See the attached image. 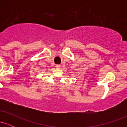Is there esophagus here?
I'll return each mask as SVG.
<instances>
[{"label":"esophagus","instance_id":"esophagus-1","mask_svg":"<svg viewBox=\"0 0 127 127\" xmlns=\"http://www.w3.org/2000/svg\"><path fill=\"white\" fill-rule=\"evenodd\" d=\"M60 67H61V65H60V64H56V65H55V67H56L57 68H60Z\"/></svg>","mask_w":127,"mask_h":127}]
</instances>
